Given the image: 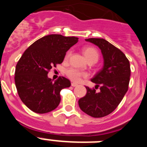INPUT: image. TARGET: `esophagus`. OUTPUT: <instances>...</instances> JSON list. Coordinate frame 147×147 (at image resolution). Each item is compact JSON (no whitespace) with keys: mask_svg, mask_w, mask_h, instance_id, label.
Masks as SVG:
<instances>
[{"mask_svg":"<svg viewBox=\"0 0 147 147\" xmlns=\"http://www.w3.org/2000/svg\"><path fill=\"white\" fill-rule=\"evenodd\" d=\"M77 85H78L77 84H76V83H74V82L71 83V86H72V87H76Z\"/></svg>","mask_w":147,"mask_h":147,"instance_id":"34e87169","label":"esophagus"}]
</instances>
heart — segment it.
Returning a JSON list of instances; mask_svg holds the SVG:
<instances>
[{
    "label": "heart",
    "mask_w": 147,
    "mask_h": 147,
    "mask_svg": "<svg viewBox=\"0 0 147 147\" xmlns=\"http://www.w3.org/2000/svg\"><path fill=\"white\" fill-rule=\"evenodd\" d=\"M83 54L85 55V58L88 62L90 61H93V62H97L98 59V51L95 48L91 47V46H88V47H85L82 49ZM70 55H71V51H68L65 54V59H67L69 58ZM66 75L70 80H72L73 82H77L81 80L82 77H85L86 76V74L82 72H80L78 70L75 69V68H69L66 71Z\"/></svg>",
    "instance_id": "1"
}]
</instances>
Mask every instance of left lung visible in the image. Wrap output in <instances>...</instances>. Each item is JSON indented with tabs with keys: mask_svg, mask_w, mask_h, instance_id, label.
I'll return each instance as SVG.
<instances>
[{
	"mask_svg": "<svg viewBox=\"0 0 147 147\" xmlns=\"http://www.w3.org/2000/svg\"><path fill=\"white\" fill-rule=\"evenodd\" d=\"M97 45L104 59L102 69L91 81L99 87L100 91L86 87L87 93L79 100V106L83 112L94 118L109 115L121 102L128 90L130 77V65L125 54L120 49L105 39H85Z\"/></svg>",
	"mask_w": 147,
	"mask_h": 147,
	"instance_id": "1",
	"label": "left lung"
}]
</instances>
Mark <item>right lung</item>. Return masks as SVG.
<instances>
[{
  "instance_id": "add662e5",
  "label": "right lung",
  "mask_w": 147,
  "mask_h": 147,
  "mask_svg": "<svg viewBox=\"0 0 147 147\" xmlns=\"http://www.w3.org/2000/svg\"><path fill=\"white\" fill-rule=\"evenodd\" d=\"M78 40L61 34L47 35L30 45L19 59L15 85L21 101L33 112L46 113L58 107L61 90L71 86V82L59 76L54 82L48 74L63 62L66 52Z\"/></svg>"
}]
</instances>
